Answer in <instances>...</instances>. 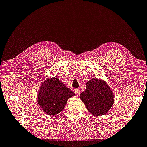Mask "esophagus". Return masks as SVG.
Instances as JSON below:
<instances>
[{"mask_svg": "<svg viewBox=\"0 0 147 147\" xmlns=\"http://www.w3.org/2000/svg\"><path fill=\"white\" fill-rule=\"evenodd\" d=\"M75 93L77 96H79L80 94V90L79 89H75Z\"/></svg>", "mask_w": 147, "mask_h": 147, "instance_id": "1", "label": "esophagus"}]
</instances>
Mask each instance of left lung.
I'll return each mask as SVG.
<instances>
[{
  "instance_id": "1",
  "label": "left lung",
  "mask_w": 147,
  "mask_h": 147,
  "mask_svg": "<svg viewBox=\"0 0 147 147\" xmlns=\"http://www.w3.org/2000/svg\"><path fill=\"white\" fill-rule=\"evenodd\" d=\"M89 112L96 116L107 114L114 104V95L102 79L93 78L85 85V91L79 96Z\"/></svg>"
}]
</instances>
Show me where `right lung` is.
<instances>
[{
    "mask_svg": "<svg viewBox=\"0 0 147 147\" xmlns=\"http://www.w3.org/2000/svg\"><path fill=\"white\" fill-rule=\"evenodd\" d=\"M75 93L57 77L46 78L37 93V102L48 115H56L63 111L70 98Z\"/></svg>",
    "mask_w": 147,
    "mask_h": 147,
    "instance_id": "1",
    "label": "right lung"
}]
</instances>
